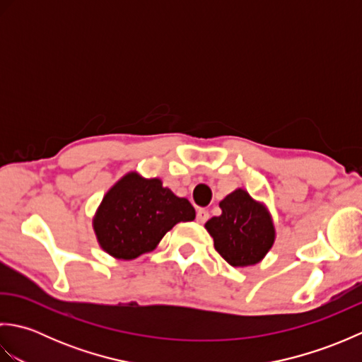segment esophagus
Returning <instances> with one entry per match:
<instances>
[{
	"mask_svg": "<svg viewBox=\"0 0 362 362\" xmlns=\"http://www.w3.org/2000/svg\"><path fill=\"white\" fill-rule=\"evenodd\" d=\"M209 218H210V213L206 211L205 209H199V210H197V213H196L197 222H201V224H205V222L209 221Z\"/></svg>",
	"mask_w": 362,
	"mask_h": 362,
	"instance_id": "obj_1",
	"label": "esophagus"
}]
</instances>
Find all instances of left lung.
<instances>
[{
  "mask_svg": "<svg viewBox=\"0 0 362 362\" xmlns=\"http://www.w3.org/2000/svg\"><path fill=\"white\" fill-rule=\"evenodd\" d=\"M222 214L205 224L214 249L228 264L252 266L272 247L275 230L263 205L244 189H236L219 204Z\"/></svg>",
  "mask_w": 362,
  "mask_h": 362,
  "instance_id": "obj_1",
  "label": "left lung"
}]
</instances>
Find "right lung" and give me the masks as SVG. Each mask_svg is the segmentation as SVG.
<instances>
[{"instance_id": "add662e5", "label": "right lung", "mask_w": 362, "mask_h": 362, "mask_svg": "<svg viewBox=\"0 0 362 362\" xmlns=\"http://www.w3.org/2000/svg\"><path fill=\"white\" fill-rule=\"evenodd\" d=\"M194 218L193 205L163 188L161 180L130 173L104 196L93 226L107 253L134 259L156 247L177 222Z\"/></svg>"}]
</instances>
